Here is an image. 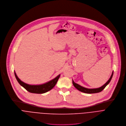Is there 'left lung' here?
Listing matches in <instances>:
<instances>
[{"label": "left lung", "mask_w": 126, "mask_h": 126, "mask_svg": "<svg viewBox=\"0 0 126 126\" xmlns=\"http://www.w3.org/2000/svg\"><path fill=\"white\" fill-rule=\"evenodd\" d=\"M113 72L112 73L111 76L110 77V78L108 80V81L104 84L102 86L98 88H95V89H88L85 87H83L79 85L78 84L75 83L73 80H72V83L74 85V86L77 89H78L81 92L85 93H88V94H91V93H98L102 91L105 88V87L109 83V82H110L112 77H113Z\"/></svg>", "instance_id": "1"}]
</instances>
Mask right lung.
Listing matches in <instances>:
<instances>
[{"label": "right lung", "instance_id": "right-lung-1", "mask_svg": "<svg viewBox=\"0 0 126 126\" xmlns=\"http://www.w3.org/2000/svg\"><path fill=\"white\" fill-rule=\"evenodd\" d=\"M14 74L17 80L22 86H23L25 89H26L28 92L30 93L37 94L44 93L49 91L50 90H51L55 86L60 77V75H59L57 77H56L54 79L44 84L38 85H31L25 83L24 82L20 80V79L17 77L15 72H14Z\"/></svg>", "mask_w": 126, "mask_h": 126}]
</instances>
